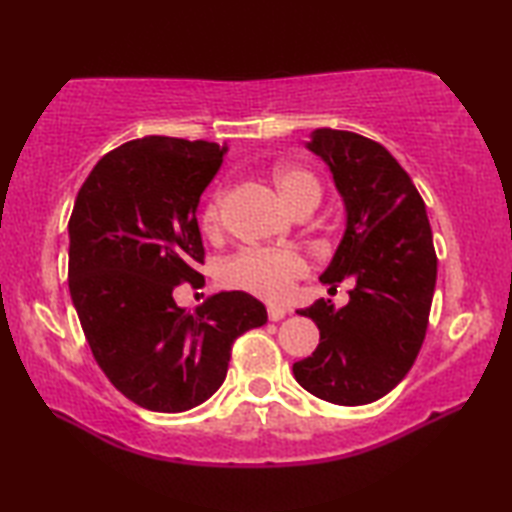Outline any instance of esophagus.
I'll return each instance as SVG.
<instances>
[{"mask_svg": "<svg viewBox=\"0 0 512 512\" xmlns=\"http://www.w3.org/2000/svg\"><path fill=\"white\" fill-rule=\"evenodd\" d=\"M284 316H287V309H284V307H277V305L268 307V320H273V323H277V320H282Z\"/></svg>", "mask_w": 512, "mask_h": 512, "instance_id": "34e87169", "label": "esophagus"}]
</instances>
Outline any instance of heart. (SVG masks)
Wrapping results in <instances>:
<instances>
[{
    "instance_id": "obj_1",
    "label": "heart",
    "mask_w": 512,
    "mask_h": 512,
    "mask_svg": "<svg viewBox=\"0 0 512 512\" xmlns=\"http://www.w3.org/2000/svg\"><path fill=\"white\" fill-rule=\"evenodd\" d=\"M273 183L277 194L291 212L320 203L323 187L314 173L302 167H282L275 171ZM203 232L216 237L221 230V194L214 192L207 198L201 212ZM309 266L305 257L287 248H246L223 259L219 268L221 282L228 289H239L253 296L277 300L291 291V284L305 277Z\"/></svg>"
}]
</instances>
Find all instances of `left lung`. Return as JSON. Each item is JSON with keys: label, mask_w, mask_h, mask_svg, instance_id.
Listing matches in <instances>:
<instances>
[{"label": "left lung", "mask_w": 512, "mask_h": 512, "mask_svg": "<svg viewBox=\"0 0 512 512\" xmlns=\"http://www.w3.org/2000/svg\"><path fill=\"white\" fill-rule=\"evenodd\" d=\"M309 151L327 162L348 225L320 282H350V302L316 300L300 316L320 329L311 357L293 363L320 400L361 406L391 393L411 370L429 325L436 250L424 201L384 146L350 131L316 128Z\"/></svg>", "instance_id": "8db88e82"}]
</instances>
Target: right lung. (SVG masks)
<instances>
[{"label":"right lung","mask_w":512,"mask_h":512,"mask_svg":"<svg viewBox=\"0 0 512 512\" xmlns=\"http://www.w3.org/2000/svg\"><path fill=\"white\" fill-rule=\"evenodd\" d=\"M228 144L149 135L94 164L69 216V293L85 339L117 391L149 411L180 413L223 384L241 334L266 323L244 291L194 314L173 289L196 287L205 262L196 207Z\"/></svg>","instance_id":"obj_1"}]
</instances>
